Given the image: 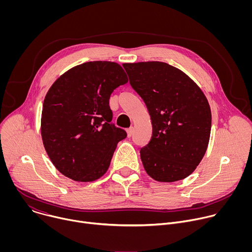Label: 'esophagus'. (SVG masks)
Here are the masks:
<instances>
[{
	"instance_id": "esophagus-1",
	"label": "esophagus",
	"mask_w": 252,
	"mask_h": 252,
	"mask_svg": "<svg viewBox=\"0 0 252 252\" xmlns=\"http://www.w3.org/2000/svg\"><path fill=\"white\" fill-rule=\"evenodd\" d=\"M132 132H133V127H129L126 129V133H127L128 137H130L132 135Z\"/></svg>"
}]
</instances>
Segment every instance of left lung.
<instances>
[{
	"instance_id": "8db88e82",
	"label": "left lung",
	"mask_w": 252,
	"mask_h": 252,
	"mask_svg": "<svg viewBox=\"0 0 252 252\" xmlns=\"http://www.w3.org/2000/svg\"><path fill=\"white\" fill-rule=\"evenodd\" d=\"M123 65L151 116L152 138L140 150L143 167L157 182L182 181L195 170L208 147L211 111L206 96L183 70L166 63Z\"/></svg>"
}]
</instances>
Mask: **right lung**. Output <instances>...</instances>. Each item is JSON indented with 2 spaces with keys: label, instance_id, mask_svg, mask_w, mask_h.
Listing matches in <instances>:
<instances>
[{
  "label": "right lung",
  "instance_id": "1",
  "mask_svg": "<svg viewBox=\"0 0 252 252\" xmlns=\"http://www.w3.org/2000/svg\"><path fill=\"white\" fill-rule=\"evenodd\" d=\"M128 82L117 63L88 62L66 70L48 91L41 134L55 167L75 182L90 183L109 169L126 132L111 124L110 96Z\"/></svg>",
  "mask_w": 252,
  "mask_h": 252
}]
</instances>
